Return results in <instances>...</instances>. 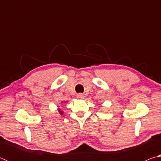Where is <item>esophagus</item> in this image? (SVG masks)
<instances>
[{
  "label": "esophagus",
  "mask_w": 161,
  "mask_h": 161,
  "mask_svg": "<svg viewBox=\"0 0 161 161\" xmlns=\"http://www.w3.org/2000/svg\"><path fill=\"white\" fill-rule=\"evenodd\" d=\"M77 97L78 98V99H82L84 98V95L82 94H78L77 95Z\"/></svg>",
  "instance_id": "1"
}]
</instances>
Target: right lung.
I'll use <instances>...</instances> for the list:
<instances>
[{
    "instance_id": "add662e5",
    "label": "right lung",
    "mask_w": 161,
    "mask_h": 161,
    "mask_svg": "<svg viewBox=\"0 0 161 161\" xmlns=\"http://www.w3.org/2000/svg\"><path fill=\"white\" fill-rule=\"evenodd\" d=\"M59 113H60V114H63V112H62V111H60L59 109Z\"/></svg>"
}]
</instances>
